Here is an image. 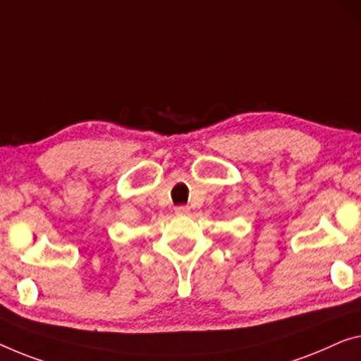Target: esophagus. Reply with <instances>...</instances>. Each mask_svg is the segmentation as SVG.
<instances>
[{
    "label": "esophagus",
    "instance_id": "obj_1",
    "mask_svg": "<svg viewBox=\"0 0 361 361\" xmlns=\"http://www.w3.org/2000/svg\"><path fill=\"white\" fill-rule=\"evenodd\" d=\"M175 214L176 215H188V214H190V207H188V206L175 207Z\"/></svg>",
    "mask_w": 361,
    "mask_h": 361
}]
</instances>
